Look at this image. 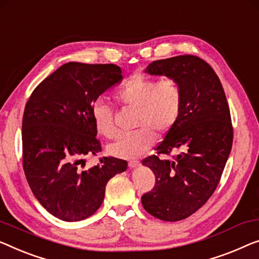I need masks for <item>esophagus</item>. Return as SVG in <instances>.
Instances as JSON below:
<instances>
[{
  "instance_id": "1",
  "label": "esophagus",
  "mask_w": 259,
  "mask_h": 259,
  "mask_svg": "<svg viewBox=\"0 0 259 259\" xmlns=\"http://www.w3.org/2000/svg\"><path fill=\"white\" fill-rule=\"evenodd\" d=\"M141 163H140V160H137V159H134V160H129V163H128V165H129V167H137L138 165H140Z\"/></svg>"
}]
</instances>
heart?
<instances>
[{"label":"heart","mask_w":259,"mask_h":259,"mask_svg":"<svg viewBox=\"0 0 259 259\" xmlns=\"http://www.w3.org/2000/svg\"><path fill=\"white\" fill-rule=\"evenodd\" d=\"M119 105L136 110L135 126L131 134L121 135L108 146L110 154L118 158H134L145 152L159 135L168 133L180 117L184 105V88L173 76L160 79L135 75L125 81L115 93ZM92 115L98 133L106 138L116 135L114 110L101 100L94 102Z\"/></svg>","instance_id":"heart-1"}]
</instances>
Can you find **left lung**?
Returning <instances> with one entry per match:
<instances>
[{
    "mask_svg": "<svg viewBox=\"0 0 259 259\" xmlns=\"http://www.w3.org/2000/svg\"><path fill=\"white\" fill-rule=\"evenodd\" d=\"M145 72L173 76L184 88L178 122L154 148L157 154L142 160L156 178L152 190L142 196L144 209L163 221H180L201 208L221 180L234 137L229 106L219 76L201 58L156 60ZM173 151L180 153L171 161L159 157Z\"/></svg>",
    "mask_w": 259,
    "mask_h": 259,
    "instance_id": "obj_1",
    "label": "left lung"
}]
</instances>
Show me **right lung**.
I'll list each match as a JSON object with an SVG mask.
<instances>
[{
	"label": "right lung",
	"instance_id": "right-lung-1",
	"mask_svg": "<svg viewBox=\"0 0 259 259\" xmlns=\"http://www.w3.org/2000/svg\"><path fill=\"white\" fill-rule=\"evenodd\" d=\"M122 80L114 64L67 63L31 93L22 123L23 169L33 195L67 222L90 218L102 204L107 183L128 163L105 157L91 168L83 157L101 150L92 107Z\"/></svg>",
	"mask_w": 259,
	"mask_h": 259
}]
</instances>
